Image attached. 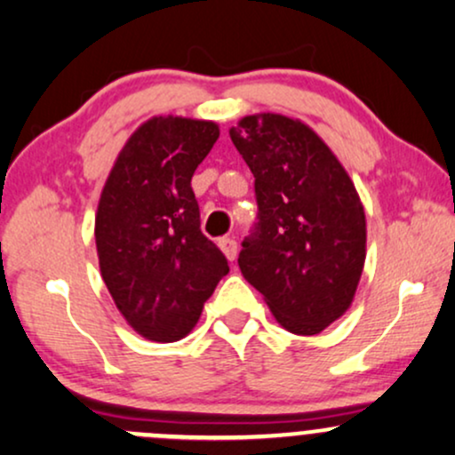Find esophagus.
<instances>
[{"mask_svg": "<svg viewBox=\"0 0 455 455\" xmlns=\"http://www.w3.org/2000/svg\"><path fill=\"white\" fill-rule=\"evenodd\" d=\"M218 245H220V250L227 254L228 260H235V257H237V239L235 237H220Z\"/></svg>", "mask_w": 455, "mask_h": 455, "instance_id": "esophagus-1", "label": "esophagus"}]
</instances>
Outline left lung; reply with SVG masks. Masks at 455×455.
I'll return each mask as SVG.
<instances>
[{"mask_svg":"<svg viewBox=\"0 0 455 455\" xmlns=\"http://www.w3.org/2000/svg\"><path fill=\"white\" fill-rule=\"evenodd\" d=\"M231 140L254 175L257 222L239 269L275 321L315 336L351 306L365 260V216L351 177L306 124L250 115Z\"/></svg>","mask_w":455,"mask_h":455,"instance_id":"8db88e82","label":"left lung"}]
</instances>
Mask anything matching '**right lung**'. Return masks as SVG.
I'll list each match as a JSON object with an SVG mask.
<instances>
[{"label":"right lung","instance_id":"right-lung-1","mask_svg":"<svg viewBox=\"0 0 455 455\" xmlns=\"http://www.w3.org/2000/svg\"><path fill=\"white\" fill-rule=\"evenodd\" d=\"M218 137L212 122L149 119L104 184L96 216L102 278L130 327L148 340L190 333L228 274L227 257L201 231L190 186Z\"/></svg>","mask_w":455,"mask_h":455}]
</instances>
